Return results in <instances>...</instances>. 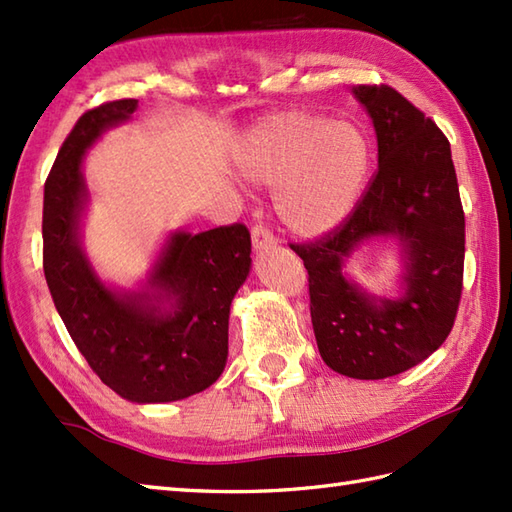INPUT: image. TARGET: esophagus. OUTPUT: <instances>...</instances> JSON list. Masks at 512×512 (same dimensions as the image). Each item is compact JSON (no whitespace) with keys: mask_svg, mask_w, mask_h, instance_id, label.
I'll list each match as a JSON object with an SVG mask.
<instances>
[{"mask_svg":"<svg viewBox=\"0 0 512 512\" xmlns=\"http://www.w3.org/2000/svg\"><path fill=\"white\" fill-rule=\"evenodd\" d=\"M250 237H253V248H255V250L270 248V246L277 244V242H275V235L270 233L268 228L262 226V224H255V226H253V231H250Z\"/></svg>","mask_w":512,"mask_h":512,"instance_id":"obj_1","label":"esophagus"}]
</instances>
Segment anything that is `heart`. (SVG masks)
I'll return each instance as SVG.
<instances>
[{
    "label": "heart",
    "mask_w": 512,
    "mask_h": 512,
    "mask_svg": "<svg viewBox=\"0 0 512 512\" xmlns=\"http://www.w3.org/2000/svg\"><path fill=\"white\" fill-rule=\"evenodd\" d=\"M369 156L356 125L312 112H281L244 134L237 167L250 182L273 187L275 213L288 231L319 237L354 211Z\"/></svg>",
    "instance_id": "obj_1"
}]
</instances>
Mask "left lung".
Returning a JSON list of instances; mask_svg holds the SVG:
<instances>
[{
	"label": "left lung",
	"mask_w": 512,
	"mask_h": 512,
	"mask_svg": "<svg viewBox=\"0 0 512 512\" xmlns=\"http://www.w3.org/2000/svg\"><path fill=\"white\" fill-rule=\"evenodd\" d=\"M374 123L378 169L347 222L314 244H290L310 275L319 354L334 372L378 380L407 372L447 339L462 295L464 211L451 145L438 125L389 85H356ZM396 238L398 298L372 296L346 277L353 250Z\"/></svg>",
	"instance_id": "left-lung-1"
}]
</instances>
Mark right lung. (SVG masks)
Wrapping results in <instances>:
<instances>
[{"label": "right lung", "mask_w": 512, "mask_h": 512, "mask_svg": "<svg viewBox=\"0 0 512 512\" xmlns=\"http://www.w3.org/2000/svg\"><path fill=\"white\" fill-rule=\"evenodd\" d=\"M136 107V99L94 107L65 138L43 187V273L96 376L125 400L154 405L200 394L222 376L228 314L253 259L244 224L173 231L136 290L99 277L81 242L90 202L83 160L107 129L132 121Z\"/></svg>", "instance_id": "1"}]
</instances>
